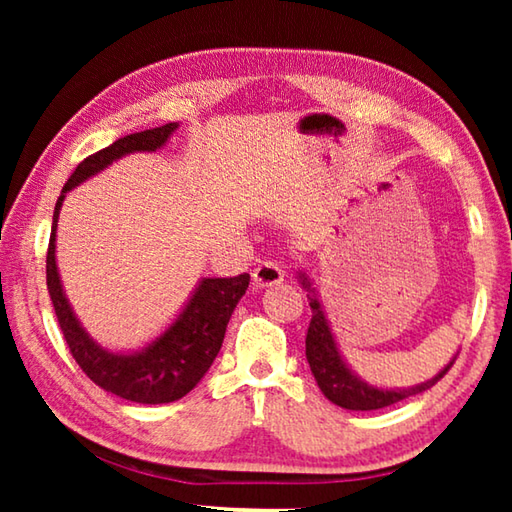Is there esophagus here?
Wrapping results in <instances>:
<instances>
[{"instance_id": "1", "label": "esophagus", "mask_w": 512, "mask_h": 512, "mask_svg": "<svg viewBox=\"0 0 512 512\" xmlns=\"http://www.w3.org/2000/svg\"><path fill=\"white\" fill-rule=\"evenodd\" d=\"M284 282V271L277 262H262L257 264L253 271V284L257 289H268V287H277V284Z\"/></svg>"}]
</instances>
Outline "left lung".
Returning a JSON list of instances; mask_svg holds the SVG:
<instances>
[{"mask_svg": "<svg viewBox=\"0 0 512 512\" xmlns=\"http://www.w3.org/2000/svg\"><path fill=\"white\" fill-rule=\"evenodd\" d=\"M298 282H300V287L307 291L309 307H311V323H309L307 339H305L311 375H314L318 388L323 391L327 400L336 406H341V409L375 411V409H384V406L402 402V400H406V397L424 393L427 388L436 384L438 379H443L445 372L452 368V363L456 361L458 352L452 359H449L445 368H440L436 375L427 381H422V384L406 386V388L372 386L366 379H361L357 372L352 370L348 359L343 357L339 341H336L332 325H329V320H327L323 302H320L318 291L305 268H300L298 271Z\"/></svg>", "mask_w": 512, "mask_h": 512, "instance_id": "left-lung-1", "label": "left lung"}]
</instances>
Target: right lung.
<instances>
[{
  "mask_svg": "<svg viewBox=\"0 0 512 512\" xmlns=\"http://www.w3.org/2000/svg\"><path fill=\"white\" fill-rule=\"evenodd\" d=\"M178 121L133 133L85 158L60 192L47 250V289L58 325L81 370L103 391L137 404H169L185 397L205 377L221 350L225 327L244 296L250 275L201 277L185 305L158 336L135 350H110L92 339L69 302L56 264V230L65 196L85 180L133 153H155L178 131Z\"/></svg>",
  "mask_w": 512,
  "mask_h": 512,
  "instance_id": "right-lung-1",
  "label": "right lung"
}]
</instances>
